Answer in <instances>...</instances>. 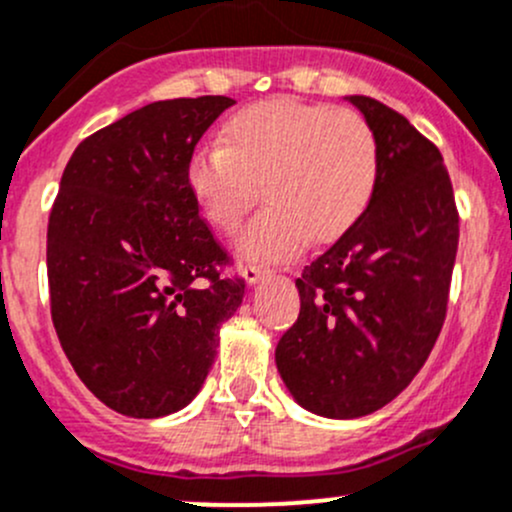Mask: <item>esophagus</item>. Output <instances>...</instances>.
Wrapping results in <instances>:
<instances>
[{
    "instance_id": "obj_1",
    "label": "esophagus",
    "mask_w": 512,
    "mask_h": 512,
    "mask_svg": "<svg viewBox=\"0 0 512 512\" xmlns=\"http://www.w3.org/2000/svg\"><path fill=\"white\" fill-rule=\"evenodd\" d=\"M270 270L267 267H260V265H245L242 267V277H245L247 284H257L260 279H265Z\"/></svg>"
}]
</instances>
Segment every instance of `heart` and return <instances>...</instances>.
I'll return each instance as SVG.
<instances>
[{"instance_id":"obj_1","label":"heart","mask_w":512,"mask_h":512,"mask_svg":"<svg viewBox=\"0 0 512 512\" xmlns=\"http://www.w3.org/2000/svg\"><path fill=\"white\" fill-rule=\"evenodd\" d=\"M223 147H201L186 164L193 201L213 228L238 235V255L282 262L309 238H341L365 213L378 181V139L363 115L292 98L245 107L223 127Z\"/></svg>"}]
</instances>
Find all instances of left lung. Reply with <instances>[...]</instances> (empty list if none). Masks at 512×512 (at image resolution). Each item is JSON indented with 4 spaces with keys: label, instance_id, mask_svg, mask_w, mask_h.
<instances>
[{
    "label": "left lung",
    "instance_id": "obj_1",
    "mask_svg": "<svg viewBox=\"0 0 512 512\" xmlns=\"http://www.w3.org/2000/svg\"><path fill=\"white\" fill-rule=\"evenodd\" d=\"M378 139L358 220L297 279L301 309L274 360L304 410L355 419L395 400L437 343L459 247L439 149L383 102L351 95Z\"/></svg>",
    "mask_w": 512,
    "mask_h": 512
}]
</instances>
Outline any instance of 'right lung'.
I'll use <instances>...</instances> for the list:
<instances>
[{"label":"right lung","instance_id":"add662e5","mask_svg":"<svg viewBox=\"0 0 512 512\" xmlns=\"http://www.w3.org/2000/svg\"><path fill=\"white\" fill-rule=\"evenodd\" d=\"M235 105L159 100L75 147L48 218V292L58 341L85 387L137 419L179 412L211 370L245 279L198 215L186 164Z\"/></svg>","mask_w":512,"mask_h":512}]
</instances>
